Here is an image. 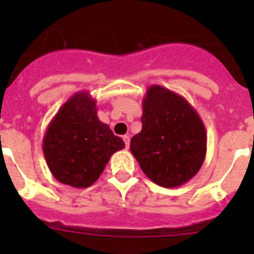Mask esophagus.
<instances>
[{
  "instance_id": "esophagus-1",
  "label": "esophagus",
  "mask_w": 254,
  "mask_h": 254,
  "mask_svg": "<svg viewBox=\"0 0 254 254\" xmlns=\"http://www.w3.org/2000/svg\"><path fill=\"white\" fill-rule=\"evenodd\" d=\"M123 140H124L127 148L129 147V145H130V136H129V135H124V136H123Z\"/></svg>"
}]
</instances>
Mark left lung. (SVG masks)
Instances as JSON below:
<instances>
[{"instance_id": "obj_1", "label": "left lung", "mask_w": 254, "mask_h": 254, "mask_svg": "<svg viewBox=\"0 0 254 254\" xmlns=\"http://www.w3.org/2000/svg\"><path fill=\"white\" fill-rule=\"evenodd\" d=\"M141 123L130 151L142 172L165 188L190 181L206 155L205 127L198 112L184 97L152 84L143 96Z\"/></svg>"}]
</instances>
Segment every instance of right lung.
<instances>
[{
  "instance_id": "add662e5",
  "label": "right lung",
  "mask_w": 254,
  "mask_h": 254,
  "mask_svg": "<svg viewBox=\"0 0 254 254\" xmlns=\"http://www.w3.org/2000/svg\"><path fill=\"white\" fill-rule=\"evenodd\" d=\"M97 102L87 91L68 98L49 123L43 152L51 175L73 188L92 186L112 155L125 143L97 115Z\"/></svg>"
}]
</instances>
